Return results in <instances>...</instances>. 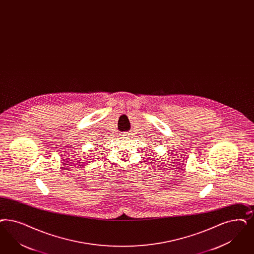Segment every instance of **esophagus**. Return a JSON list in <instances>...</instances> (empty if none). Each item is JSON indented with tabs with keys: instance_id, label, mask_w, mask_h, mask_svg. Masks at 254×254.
I'll list each match as a JSON object with an SVG mask.
<instances>
[{
	"instance_id": "obj_1",
	"label": "esophagus",
	"mask_w": 254,
	"mask_h": 254,
	"mask_svg": "<svg viewBox=\"0 0 254 254\" xmlns=\"http://www.w3.org/2000/svg\"><path fill=\"white\" fill-rule=\"evenodd\" d=\"M128 135H129V134H127V133H124V134H123V136H128Z\"/></svg>"
}]
</instances>
